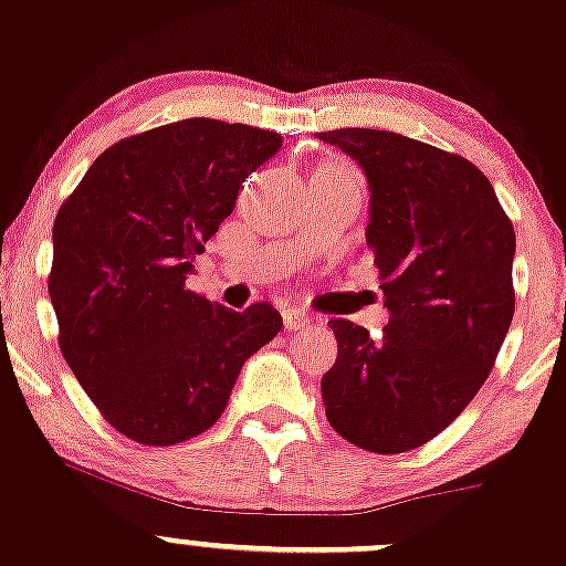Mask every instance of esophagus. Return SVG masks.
<instances>
[{"instance_id":"1","label":"esophagus","mask_w":566,"mask_h":566,"mask_svg":"<svg viewBox=\"0 0 566 566\" xmlns=\"http://www.w3.org/2000/svg\"><path fill=\"white\" fill-rule=\"evenodd\" d=\"M282 319H284V331H303L312 325V319H308L306 314L295 312V308H287V312L282 314Z\"/></svg>"}]
</instances>
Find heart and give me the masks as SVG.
Listing matches in <instances>:
<instances>
[{"instance_id":"b5f03b06","label":"heart","mask_w":566,"mask_h":566,"mask_svg":"<svg viewBox=\"0 0 566 566\" xmlns=\"http://www.w3.org/2000/svg\"><path fill=\"white\" fill-rule=\"evenodd\" d=\"M325 168H336V165H325Z\"/></svg>"}]
</instances>
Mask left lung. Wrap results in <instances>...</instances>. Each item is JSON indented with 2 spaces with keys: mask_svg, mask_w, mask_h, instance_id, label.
<instances>
[{
  "mask_svg": "<svg viewBox=\"0 0 566 566\" xmlns=\"http://www.w3.org/2000/svg\"><path fill=\"white\" fill-rule=\"evenodd\" d=\"M371 189L366 247L390 319L379 342L331 319L328 423L371 453H407L478 396L515 314V230L491 181L461 154L385 129L319 133Z\"/></svg>",
  "mask_w": 566,
  "mask_h": 566,
  "instance_id": "1",
  "label": "left lung"
}]
</instances>
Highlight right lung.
Here are the masks:
<instances>
[{
    "mask_svg": "<svg viewBox=\"0 0 566 566\" xmlns=\"http://www.w3.org/2000/svg\"><path fill=\"white\" fill-rule=\"evenodd\" d=\"M279 146L271 129L184 118L105 148L59 208L48 276L59 347L133 442L168 448L211 428L243 360L282 331L271 303L233 312L187 287L195 254Z\"/></svg>",
    "mask_w": 566,
    "mask_h": 566,
    "instance_id": "1",
    "label": "right lung"
}]
</instances>
